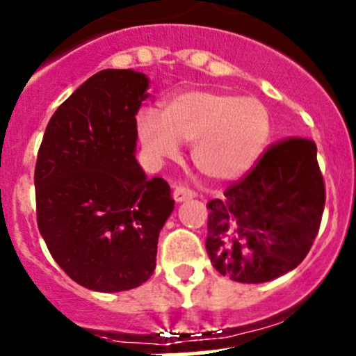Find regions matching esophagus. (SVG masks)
<instances>
[{
    "instance_id": "1",
    "label": "esophagus",
    "mask_w": 356,
    "mask_h": 356,
    "mask_svg": "<svg viewBox=\"0 0 356 356\" xmlns=\"http://www.w3.org/2000/svg\"><path fill=\"white\" fill-rule=\"evenodd\" d=\"M195 196H196V193L193 191V189L186 188V186H175L174 200L177 201V203H182V201H186V200H191V198H195Z\"/></svg>"
}]
</instances>
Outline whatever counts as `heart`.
<instances>
[{"label": "heart", "mask_w": 356, "mask_h": 356, "mask_svg": "<svg viewBox=\"0 0 356 356\" xmlns=\"http://www.w3.org/2000/svg\"><path fill=\"white\" fill-rule=\"evenodd\" d=\"M138 134L156 160L177 156L179 141L195 143L196 167L211 179L232 181L264 155L272 120L260 99L195 89L167 99L161 117L152 110L141 111Z\"/></svg>", "instance_id": "b5f03b06"}]
</instances>
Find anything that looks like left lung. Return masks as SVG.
I'll list each match as a JSON object with an SVG mask.
<instances>
[{
	"label": "left lung",
	"instance_id": "obj_1",
	"mask_svg": "<svg viewBox=\"0 0 356 356\" xmlns=\"http://www.w3.org/2000/svg\"><path fill=\"white\" fill-rule=\"evenodd\" d=\"M324 204L315 143L305 138L274 143L222 198L207 203L208 257L236 282L272 281L307 257Z\"/></svg>",
	"mask_w": 356,
	"mask_h": 356
}]
</instances>
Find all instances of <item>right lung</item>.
Listing matches in <instances>:
<instances>
[{
	"label": "right lung",
	"instance_id": "1",
	"mask_svg": "<svg viewBox=\"0 0 356 356\" xmlns=\"http://www.w3.org/2000/svg\"><path fill=\"white\" fill-rule=\"evenodd\" d=\"M148 79L102 70L49 118L34 170L38 227L63 272L102 293L138 288L156 267L174 210L170 186L136 161V113Z\"/></svg>",
	"mask_w": 356,
	"mask_h": 356
}]
</instances>
